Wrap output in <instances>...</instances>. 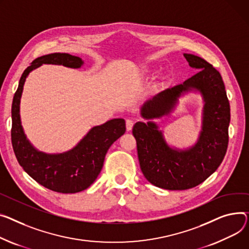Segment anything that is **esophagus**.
Listing matches in <instances>:
<instances>
[{"label": "esophagus", "mask_w": 249, "mask_h": 249, "mask_svg": "<svg viewBox=\"0 0 249 249\" xmlns=\"http://www.w3.org/2000/svg\"><path fill=\"white\" fill-rule=\"evenodd\" d=\"M133 125H134V122L132 121L131 119L126 120V129H127V131H130L132 129V127H133Z\"/></svg>", "instance_id": "34e87169"}]
</instances>
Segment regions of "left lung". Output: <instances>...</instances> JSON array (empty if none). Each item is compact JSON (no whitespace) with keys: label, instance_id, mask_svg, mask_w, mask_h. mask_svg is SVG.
I'll return each instance as SVG.
<instances>
[{"label":"left lung","instance_id":"1","mask_svg":"<svg viewBox=\"0 0 249 249\" xmlns=\"http://www.w3.org/2000/svg\"><path fill=\"white\" fill-rule=\"evenodd\" d=\"M184 57L199 72L146 101L141 116L148 122H137L132 130L142 173L151 184L167 190H186L202 183L218 168L228 146L230 105L221 75L200 57ZM191 90L199 91L205 102L200 138L187 149L170 147L152 120L169 114L178 99Z\"/></svg>","mask_w":249,"mask_h":249}]
</instances>
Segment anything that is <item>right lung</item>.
Masks as SVG:
<instances>
[{
    "label": "right lung",
    "instance_id": "add662e5",
    "mask_svg": "<svg viewBox=\"0 0 249 249\" xmlns=\"http://www.w3.org/2000/svg\"><path fill=\"white\" fill-rule=\"evenodd\" d=\"M43 64L63 65L78 69L81 58L67 53H53L35 59L24 71L12 104V145L23 169L39 184L60 193H76L87 189L103 167L110 146L126 131L125 120L112 119L93 127L71 150L48 154L39 151L27 139L21 124L20 102L26 78Z\"/></svg>",
    "mask_w": 249,
    "mask_h": 249
}]
</instances>
